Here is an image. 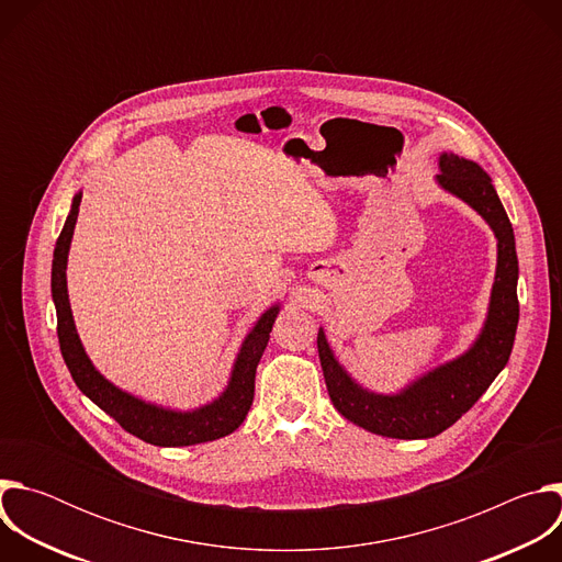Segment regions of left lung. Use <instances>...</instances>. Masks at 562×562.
<instances>
[{"mask_svg":"<svg viewBox=\"0 0 562 562\" xmlns=\"http://www.w3.org/2000/svg\"><path fill=\"white\" fill-rule=\"evenodd\" d=\"M438 184L485 217L498 239L496 280L485 327L469 351L414 380L400 393L362 389L336 360L325 331H317V353L334 407L353 425L386 438H434L449 429L505 369L518 327V256L512 222L492 178L471 159L442 153Z\"/></svg>","mask_w":562,"mask_h":562,"instance_id":"left-lung-1","label":"left lung"}]
</instances>
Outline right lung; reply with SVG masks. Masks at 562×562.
Listing matches in <instances>:
<instances>
[{"instance_id": "add662e5", "label": "right lung", "mask_w": 562, "mask_h": 562, "mask_svg": "<svg viewBox=\"0 0 562 562\" xmlns=\"http://www.w3.org/2000/svg\"><path fill=\"white\" fill-rule=\"evenodd\" d=\"M79 202H82V193H77L72 198L70 213L57 237L55 254H53V271H50V291H53V302L57 311L59 349L75 384L87 397H91L102 412H106L122 429L157 447H189V445L211 442L233 434L239 425L245 423L254 405L256 369L267 349L269 334L273 329L280 306L276 304L260 315L256 327L245 338L243 347H239V353L235 358L231 380L224 393L215 397L213 403L193 412H173V409L144 403V400L117 389L93 367V362L89 360L75 331L68 291H66V260H68L77 213H79Z\"/></svg>"}]
</instances>
